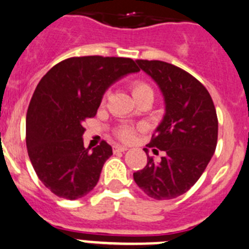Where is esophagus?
<instances>
[{"mask_svg": "<svg viewBox=\"0 0 249 249\" xmlns=\"http://www.w3.org/2000/svg\"><path fill=\"white\" fill-rule=\"evenodd\" d=\"M126 150H127V147H125V146H120V145H114L113 146L114 152H125Z\"/></svg>", "mask_w": 249, "mask_h": 249, "instance_id": "esophagus-1", "label": "esophagus"}]
</instances>
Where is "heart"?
I'll list each match as a JSON object with an SVG mask.
<instances>
[{
	"label": "heart",
	"instance_id": "b5f03b06",
	"mask_svg": "<svg viewBox=\"0 0 249 249\" xmlns=\"http://www.w3.org/2000/svg\"><path fill=\"white\" fill-rule=\"evenodd\" d=\"M131 90H132V96L134 98L138 99L140 98L141 96H145V94H153L152 88L150 87V85L145 82H141V81H136L131 85ZM134 134H135V130L131 126H122L117 131L118 138L122 139L123 141H130L134 138Z\"/></svg>",
	"mask_w": 249,
	"mask_h": 249
}]
</instances>
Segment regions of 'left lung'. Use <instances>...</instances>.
<instances>
[{"instance_id":"left-lung-1","label":"left lung","mask_w":249,"mask_h":249,"mask_svg":"<svg viewBox=\"0 0 249 249\" xmlns=\"http://www.w3.org/2000/svg\"><path fill=\"white\" fill-rule=\"evenodd\" d=\"M136 64L160 87L166 113L148 143L164 156L156 161L143 148L147 164L134 180L150 198L169 200L187 193L205 171L217 143V115L208 89L187 71L159 60Z\"/></svg>"}]
</instances>
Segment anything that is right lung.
<instances>
[{"label": "right lung", "mask_w": 249, "mask_h": 249, "mask_svg": "<svg viewBox=\"0 0 249 249\" xmlns=\"http://www.w3.org/2000/svg\"><path fill=\"white\" fill-rule=\"evenodd\" d=\"M139 71L127 57H70L38 83L25 120L28 155L39 179L59 198L80 199L97 185L113 150L102 141L89 152L83 123L96 115L114 82Z\"/></svg>", "instance_id": "right-lung-1"}]
</instances>
